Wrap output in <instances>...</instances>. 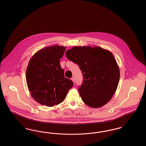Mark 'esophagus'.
I'll list each match as a JSON object with an SVG mask.
<instances>
[{"mask_svg": "<svg viewBox=\"0 0 146 146\" xmlns=\"http://www.w3.org/2000/svg\"><path fill=\"white\" fill-rule=\"evenodd\" d=\"M71 80L73 81V82L74 83H75V78L74 76H73L72 78H71Z\"/></svg>", "mask_w": 146, "mask_h": 146, "instance_id": "34e87169", "label": "esophagus"}]
</instances>
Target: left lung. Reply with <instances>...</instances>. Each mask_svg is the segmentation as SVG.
Segmentation results:
<instances>
[{
  "label": "left lung",
  "instance_id": "obj_1",
  "mask_svg": "<svg viewBox=\"0 0 146 146\" xmlns=\"http://www.w3.org/2000/svg\"><path fill=\"white\" fill-rule=\"evenodd\" d=\"M66 55L82 70L83 80L78 91L84 102L92 108L108 103L116 91L120 78L111 52L97 46H74Z\"/></svg>",
  "mask_w": 146,
  "mask_h": 146
}]
</instances>
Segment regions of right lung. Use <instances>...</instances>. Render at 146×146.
Instances as JSON below:
<instances>
[{"mask_svg": "<svg viewBox=\"0 0 146 146\" xmlns=\"http://www.w3.org/2000/svg\"><path fill=\"white\" fill-rule=\"evenodd\" d=\"M66 47L48 46L38 51L30 60L26 81L31 96L38 103L52 107L62 102L73 83L64 76L60 60Z\"/></svg>", "mask_w": 146, "mask_h": 146, "instance_id": "1", "label": "right lung"}]
</instances>
